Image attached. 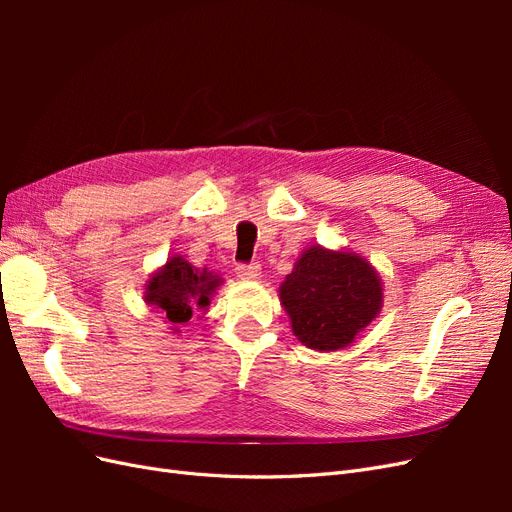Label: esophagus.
I'll return each instance as SVG.
<instances>
[{
	"instance_id": "1",
	"label": "esophagus",
	"mask_w": 512,
	"mask_h": 512,
	"mask_svg": "<svg viewBox=\"0 0 512 512\" xmlns=\"http://www.w3.org/2000/svg\"><path fill=\"white\" fill-rule=\"evenodd\" d=\"M237 275L241 277V280H258L260 277V265L258 262H239V265L235 267Z\"/></svg>"
}]
</instances>
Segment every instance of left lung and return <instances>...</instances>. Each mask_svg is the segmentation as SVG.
Wrapping results in <instances>:
<instances>
[{
	"label": "left lung",
	"mask_w": 512,
	"mask_h": 512,
	"mask_svg": "<svg viewBox=\"0 0 512 512\" xmlns=\"http://www.w3.org/2000/svg\"><path fill=\"white\" fill-rule=\"evenodd\" d=\"M280 299L299 342L314 350H339L378 316L382 286L361 256L314 245L286 275Z\"/></svg>",
	"instance_id": "8db88e82"
}]
</instances>
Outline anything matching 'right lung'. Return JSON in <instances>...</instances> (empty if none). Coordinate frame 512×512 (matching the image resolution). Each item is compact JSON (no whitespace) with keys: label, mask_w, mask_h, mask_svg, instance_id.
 I'll return each mask as SVG.
<instances>
[{"label":"right lung","mask_w":512,"mask_h":512,"mask_svg":"<svg viewBox=\"0 0 512 512\" xmlns=\"http://www.w3.org/2000/svg\"><path fill=\"white\" fill-rule=\"evenodd\" d=\"M220 277L211 271H198L188 260L170 258L166 267L151 277L145 288V301L162 309L168 322L183 324L192 318L194 307H207L211 292L220 286Z\"/></svg>","instance_id":"add662e5"}]
</instances>
